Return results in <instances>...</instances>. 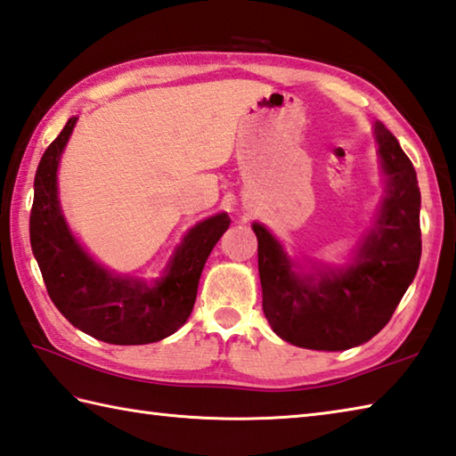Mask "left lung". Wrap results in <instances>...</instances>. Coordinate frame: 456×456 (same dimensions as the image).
I'll list each match as a JSON object with an SVG mask.
<instances>
[{"mask_svg":"<svg viewBox=\"0 0 456 456\" xmlns=\"http://www.w3.org/2000/svg\"><path fill=\"white\" fill-rule=\"evenodd\" d=\"M387 197L351 267L299 277L283 247L255 223L263 313L283 341L317 351H345L369 341L391 321L420 261L417 171L396 137L375 123Z\"/></svg>","mask_w":456,"mask_h":456,"instance_id":"obj_1","label":"left lung"}]
</instances>
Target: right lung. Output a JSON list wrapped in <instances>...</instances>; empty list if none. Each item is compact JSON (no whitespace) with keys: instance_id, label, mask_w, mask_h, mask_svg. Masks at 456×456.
I'll list each match as a JSON object with an SVG mask.
<instances>
[{"instance_id":"add662e5","label":"right lung","mask_w":456,"mask_h":456,"mask_svg":"<svg viewBox=\"0 0 456 456\" xmlns=\"http://www.w3.org/2000/svg\"><path fill=\"white\" fill-rule=\"evenodd\" d=\"M76 121L77 118H71L65 123L45 149L33 181L29 239L49 299L73 327L99 341H161L185 325L191 314L203 265L231 221L221 213L189 231L167 275L155 287L107 273L71 237L57 201V163Z\"/></svg>"}]
</instances>
